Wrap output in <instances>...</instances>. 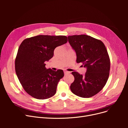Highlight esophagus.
I'll return each instance as SVG.
<instances>
[{
	"label": "esophagus",
	"instance_id": "1",
	"mask_svg": "<svg viewBox=\"0 0 128 128\" xmlns=\"http://www.w3.org/2000/svg\"><path fill=\"white\" fill-rule=\"evenodd\" d=\"M64 72L65 75H68V74H70V72L67 71V70H64Z\"/></svg>",
	"mask_w": 128,
	"mask_h": 128
}]
</instances>
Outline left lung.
<instances>
[{
    "instance_id": "1",
    "label": "left lung",
    "mask_w": 128,
    "mask_h": 128,
    "mask_svg": "<svg viewBox=\"0 0 128 128\" xmlns=\"http://www.w3.org/2000/svg\"><path fill=\"white\" fill-rule=\"evenodd\" d=\"M68 42L76 52L77 63L86 68L84 76L72 72L75 80L70 88L74 94L89 98L96 94L106 84L110 75V62L104 43L86 35L68 36Z\"/></svg>"
}]
</instances>
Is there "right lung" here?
Wrapping results in <instances>:
<instances>
[{
	"instance_id": "1",
	"label": "right lung",
	"mask_w": 128,
	"mask_h": 128,
	"mask_svg": "<svg viewBox=\"0 0 128 128\" xmlns=\"http://www.w3.org/2000/svg\"><path fill=\"white\" fill-rule=\"evenodd\" d=\"M68 40L65 36L38 35L24 39L20 44L15 60L16 72L23 89L32 97L44 100L56 93L64 72L46 69L44 62L53 57L56 48Z\"/></svg>"
}]
</instances>
